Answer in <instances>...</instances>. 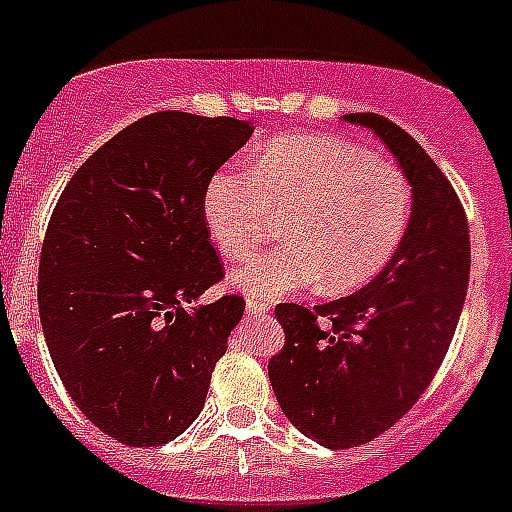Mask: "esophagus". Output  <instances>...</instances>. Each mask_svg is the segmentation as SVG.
<instances>
[{"label": "esophagus", "mask_w": 512, "mask_h": 512, "mask_svg": "<svg viewBox=\"0 0 512 512\" xmlns=\"http://www.w3.org/2000/svg\"><path fill=\"white\" fill-rule=\"evenodd\" d=\"M270 309L268 302H263V299H257V296H249L247 299V312H252V315H265Z\"/></svg>", "instance_id": "esophagus-1"}]
</instances>
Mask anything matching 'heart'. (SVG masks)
I'll return each mask as SVG.
<instances>
[{
    "label": "heart",
    "instance_id": "heart-1",
    "mask_svg": "<svg viewBox=\"0 0 512 512\" xmlns=\"http://www.w3.org/2000/svg\"><path fill=\"white\" fill-rule=\"evenodd\" d=\"M203 213L213 242L231 260L252 255L277 218L286 239L231 273L247 294L278 299L315 286L325 294L362 289L401 247L411 218V187L398 166L330 135L276 137L252 176H210Z\"/></svg>",
    "mask_w": 512,
    "mask_h": 512
}]
</instances>
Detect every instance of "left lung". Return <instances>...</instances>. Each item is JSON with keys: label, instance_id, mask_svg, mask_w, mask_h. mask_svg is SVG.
Instances as JSON below:
<instances>
[{"label": "left lung", "instance_id": "8db88e82", "mask_svg": "<svg viewBox=\"0 0 512 512\" xmlns=\"http://www.w3.org/2000/svg\"><path fill=\"white\" fill-rule=\"evenodd\" d=\"M375 132L411 184V218L380 276L336 302L278 304L286 343L268 362L283 414L325 448H359L393 427L427 390L466 302L471 244L448 176L414 137L380 114H346Z\"/></svg>", "mask_w": 512, "mask_h": 512}]
</instances>
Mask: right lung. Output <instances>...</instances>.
I'll return each mask as SVG.
<instances>
[{
    "label": "right lung",
    "mask_w": 512,
    "mask_h": 512,
    "mask_svg": "<svg viewBox=\"0 0 512 512\" xmlns=\"http://www.w3.org/2000/svg\"><path fill=\"white\" fill-rule=\"evenodd\" d=\"M252 135L231 117L158 111L75 171L46 229L38 312L62 385L130 448L174 440L203 411L242 296L195 304L223 278L205 184Z\"/></svg>",
    "instance_id": "1"
}]
</instances>
